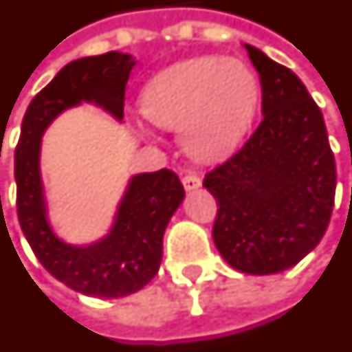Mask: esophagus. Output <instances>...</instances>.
I'll use <instances>...</instances> for the list:
<instances>
[{"label": "esophagus", "mask_w": 352, "mask_h": 352, "mask_svg": "<svg viewBox=\"0 0 352 352\" xmlns=\"http://www.w3.org/2000/svg\"><path fill=\"white\" fill-rule=\"evenodd\" d=\"M201 184V179L196 173H186L183 177V186L186 190H194V188H198Z\"/></svg>", "instance_id": "obj_1"}]
</instances>
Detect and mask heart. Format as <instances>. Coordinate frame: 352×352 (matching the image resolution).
Here are the masks:
<instances>
[{"mask_svg": "<svg viewBox=\"0 0 352 352\" xmlns=\"http://www.w3.org/2000/svg\"><path fill=\"white\" fill-rule=\"evenodd\" d=\"M259 80L240 58L200 56L169 66L142 91V112L164 129H181L186 152L217 158L250 129Z\"/></svg>", "mask_w": 352, "mask_h": 352, "instance_id": "heart-1", "label": "heart"}]
</instances>
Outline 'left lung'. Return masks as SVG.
<instances>
[{
  "instance_id": "left-lung-1",
  "label": "left lung",
  "mask_w": 352,
  "mask_h": 352,
  "mask_svg": "<svg viewBox=\"0 0 352 352\" xmlns=\"http://www.w3.org/2000/svg\"><path fill=\"white\" fill-rule=\"evenodd\" d=\"M263 91V120L244 146L206 173L217 200L213 242L248 274H274L314 250L330 225L336 160L318 104L286 66L245 45Z\"/></svg>"
}]
</instances>
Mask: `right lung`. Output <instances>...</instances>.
Wrapping results in <instances>:
<instances>
[{
  "mask_svg": "<svg viewBox=\"0 0 352 352\" xmlns=\"http://www.w3.org/2000/svg\"><path fill=\"white\" fill-rule=\"evenodd\" d=\"M131 56L110 51L66 65L32 99L14 148L16 215L32 252L63 284L91 297H125L151 282L162 263V242L169 219L184 198L171 169L131 179L107 238L87 248L60 242L49 228L39 179L41 135L65 108L93 100L118 120L124 118L125 83Z\"/></svg>",
  "mask_w": 352,
  "mask_h": 352,
  "instance_id": "1",
  "label": "right lung"
}]
</instances>
